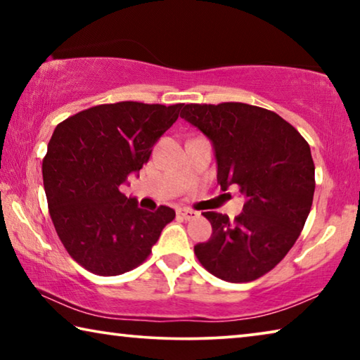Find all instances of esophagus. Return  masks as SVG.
I'll return each mask as SVG.
<instances>
[{
  "label": "esophagus",
  "instance_id": "1",
  "mask_svg": "<svg viewBox=\"0 0 360 360\" xmlns=\"http://www.w3.org/2000/svg\"><path fill=\"white\" fill-rule=\"evenodd\" d=\"M178 214H179L182 219H186V221H192V219L198 217V212H197V211L188 210V208H181V210H178Z\"/></svg>",
  "mask_w": 360,
  "mask_h": 360
}]
</instances>
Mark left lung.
Listing matches in <instances>:
<instances>
[{
	"instance_id": "left-lung-1",
	"label": "left lung",
	"mask_w": 360,
	"mask_h": 360,
	"mask_svg": "<svg viewBox=\"0 0 360 360\" xmlns=\"http://www.w3.org/2000/svg\"><path fill=\"white\" fill-rule=\"evenodd\" d=\"M181 117L212 143L222 191L236 186L246 197L235 221L203 212L212 233L195 255L224 281H254L284 259L307 222L316 186L309 146L276 112L246 103L186 105Z\"/></svg>"
}]
</instances>
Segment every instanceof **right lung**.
Masks as SVG:
<instances>
[{
	"instance_id": "obj_1",
	"label": "right lung",
	"mask_w": 360,
	"mask_h": 360,
	"mask_svg": "<svg viewBox=\"0 0 360 360\" xmlns=\"http://www.w3.org/2000/svg\"><path fill=\"white\" fill-rule=\"evenodd\" d=\"M182 108V103L98 105L53 130L42 160L49 212L60 241L85 270L100 276L133 270L174 219L168 206L139 208L120 186L149 160L152 146Z\"/></svg>"
}]
</instances>
